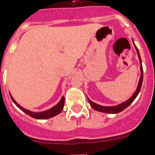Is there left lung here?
Here are the masks:
<instances>
[{"label":"left lung","instance_id":"8db88e82","mask_svg":"<svg viewBox=\"0 0 155 155\" xmlns=\"http://www.w3.org/2000/svg\"><path fill=\"white\" fill-rule=\"evenodd\" d=\"M134 44V42H133ZM134 46H135V49L137 50V56L139 58V62H140V80H139V82H138L137 88L136 89L135 93H133V96L131 97L129 99H127V101H124L122 103L119 104L117 106H101V105H98V104L95 103L92 101L89 98H88V101L90 104V106H92V108L94 110H96L97 111L103 112V113H108V114H117V113H120V112L123 111L124 110L126 109L127 106H130L131 103L133 102L135 98L137 97V95L139 94L140 91V88H141V85H142V81H143V68H142V64H141V58H140V54H139V50L137 48V46L135 45L134 44Z\"/></svg>","mask_w":155,"mask_h":155}]
</instances>
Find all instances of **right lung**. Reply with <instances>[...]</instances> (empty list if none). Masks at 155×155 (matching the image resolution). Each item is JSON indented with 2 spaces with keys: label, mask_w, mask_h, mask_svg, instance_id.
I'll use <instances>...</instances> for the list:
<instances>
[{
  "label": "right lung",
  "mask_w": 155,
  "mask_h": 155,
  "mask_svg": "<svg viewBox=\"0 0 155 155\" xmlns=\"http://www.w3.org/2000/svg\"><path fill=\"white\" fill-rule=\"evenodd\" d=\"M10 95V93H9ZM10 97H11L13 102L16 105V106L19 108L21 110L26 113L27 114H28L29 116L32 117L34 119H36V120H46V119H49V118H52V117H54L57 114H60L62 112V109H63V106H64V102H65V98L64 97L62 96L61 100L59 101V102L57 105H55L54 106H53L52 108L49 110H46L45 111H41V112H33L31 111V110H28L23 108L22 106H21L19 104H18L16 102L15 99L13 98V97L10 95Z\"/></svg>",
  "instance_id": "add662e5"
}]
</instances>
